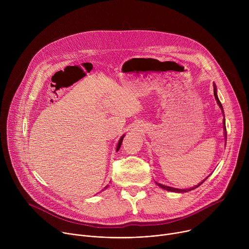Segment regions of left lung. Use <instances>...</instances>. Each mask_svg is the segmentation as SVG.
<instances>
[{"instance_id":"left-lung-1","label":"left lung","mask_w":249,"mask_h":249,"mask_svg":"<svg viewBox=\"0 0 249 249\" xmlns=\"http://www.w3.org/2000/svg\"><path fill=\"white\" fill-rule=\"evenodd\" d=\"M214 95H215V98H216V100H217V103H218V105L220 106V108H221V110H222V112H223V115H224V121H223V124H224V126H223V128H224V135H225V140H226V143H227V129H226V120H225V114H224V108H223V105H222V103H221V101H220V99H219V97H218V94H217V87H216V84H214ZM208 178V177H207ZM207 178H205L202 182H200V183H198L197 185H195V186H193V187H191V188H189V189H178V188H174V187H170V186H166V185H163V184H160V183H159V182H157L156 181V184L158 185V186H160V188H162V189H164V190H167V191H170V192H175V193H184V192H188V191H191V190H193V189H195V188H197V187H199Z\"/></svg>"}]
</instances>
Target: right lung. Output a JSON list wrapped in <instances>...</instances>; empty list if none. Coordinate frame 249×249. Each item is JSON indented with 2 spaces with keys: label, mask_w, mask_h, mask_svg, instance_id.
I'll list each match as a JSON object with an SVG mask.
<instances>
[{
  "label": "right lung",
  "mask_w": 249,
  "mask_h": 249,
  "mask_svg": "<svg viewBox=\"0 0 249 249\" xmlns=\"http://www.w3.org/2000/svg\"><path fill=\"white\" fill-rule=\"evenodd\" d=\"M124 137H125V135H123V136L120 138V140H119V142H118V144H117V147H116V152H118V151H119V149H120V147H121V144H122V141H123ZM107 187H108V185H107V186H105V188H104V189H106Z\"/></svg>",
  "instance_id": "obj_1"
}]
</instances>
